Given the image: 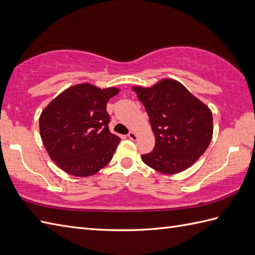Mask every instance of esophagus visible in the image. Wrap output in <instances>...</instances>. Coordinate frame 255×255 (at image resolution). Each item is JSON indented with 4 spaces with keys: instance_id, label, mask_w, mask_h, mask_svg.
I'll use <instances>...</instances> for the list:
<instances>
[{
    "instance_id": "obj_1",
    "label": "esophagus",
    "mask_w": 255,
    "mask_h": 255,
    "mask_svg": "<svg viewBox=\"0 0 255 255\" xmlns=\"http://www.w3.org/2000/svg\"><path fill=\"white\" fill-rule=\"evenodd\" d=\"M128 137L129 139H132V140H136V138H137V135H136L135 132L131 131V132H129V133L128 134Z\"/></svg>"
}]
</instances>
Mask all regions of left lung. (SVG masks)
<instances>
[{
  "label": "left lung",
  "mask_w": 255,
  "mask_h": 255,
  "mask_svg": "<svg viewBox=\"0 0 255 255\" xmlns=\"http://www.w3.org/2000/svg\"><path fill=\"white\" fill-rule=\"evenodd\" d=\"M133 91L144 105L156 137L153 150L141 154V160L164 174L188 169L212 139L213 117L209 107L172 79L149 89L135 86Z\"/></svg>",
  "instance_id": "left-lung-1"
}]
</instances>
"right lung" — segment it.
<instances>
[{"mask_svg":"<svg viewBox=\"0 0 255 255\" xmlns=\"http://www.w3.org/2000/svg\"><path fill=\"white\" fill-rule=\"evenodd\" d=\"M119 93L83 83L71 86L40 116V134L49 157L73 176L95 174L113 159L120 138L111 134L107 103Z\"/></svg>","mask_w":255,"mask_h":255,"instance_id":"1","label":"right lung"}]
</instances>
